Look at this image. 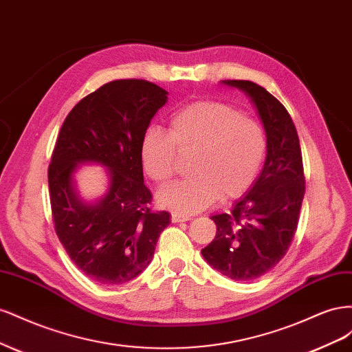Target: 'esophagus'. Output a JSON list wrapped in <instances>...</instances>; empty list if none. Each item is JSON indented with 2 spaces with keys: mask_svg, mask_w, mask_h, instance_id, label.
<instances>
[{
  "mask_svg": "<svg viewBox=\"0 0 352 352\" xmlns=\"http://www.w3.org/2000/svg\"><path fill=\"white\" fill-rule=\"evenodd\" d=\"M192 217L190 216H186V214H179V212H173L172 214V221L173 223H179V221H188V220H190Z\"/></svg>",
  "mask_w": 352,
  "mask_h": 352,
  "instance_id": "esophagus-1",
  "label": "esophagus"
}]
</instances>
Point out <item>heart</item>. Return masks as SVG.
I'll return each mask as SVG.
<instances>
[{
	"instance_id": "heart-1",
	"label": "heart",
	"mask_w": 352,
	"mask_h": 352,
	"mask_svg": "<svg viewBox=\"0 0 352 352\" xmlns=\"http://www.w3.org/2000/svg\"><path fill=\"white\" fill-rule=\"evenodd\" d=\"M267 141L263 127L230 105L197 101L170 116L167 132L150 126L140 142L146 176L163 185L175 175L176 153H194V176L177 180L158 192L160 204L179 214L206 210L220 195L236 198L257 177Z\"/></svg>"
}]
</instances>
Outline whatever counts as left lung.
<instances>
[{"instance_id":"left-lung-1","label":"left lung","mask_w":352,"mask_h":352,"mask_svg":"<svg viewBox=\"0 0 352 352\" xmlns=\"http://www.w3.org/2000/svg\"><path fill=\"white\" fill-rule=\"evenodd\" d=\"M250 97L267 138L258 179L232 211L212 216L217 232L202 257L229 279L250 282L270 272L291 247L305 194L300 140L289 113L251 80H223Z\"/></svg>"}]
</instances>
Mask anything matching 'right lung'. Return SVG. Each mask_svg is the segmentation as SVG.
Here are the masks:
<instances>
[{
    "label": "right lung",
    "mask_w": 352,
    "mask_h": 352,
    "mask_svg": "<svg viewBox=\"0 0 352 352\" xmlns=\"http://www.w3.org/2000/svg\"><path fill=\"white\" fill-rule=\"evenodd\" d=\"M167 94L142 79L109 82L74 105L60 129L48 167L54 228L74 265L100 285L142 273L170 223L167 211L150 208L140 160L141 136ZM83 162L108 168L109 190L95 203L83 201L74 186Z\"/></svg>",
    "instance_id": "add662e5"
}]
</instances>
